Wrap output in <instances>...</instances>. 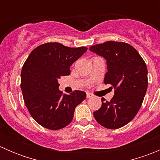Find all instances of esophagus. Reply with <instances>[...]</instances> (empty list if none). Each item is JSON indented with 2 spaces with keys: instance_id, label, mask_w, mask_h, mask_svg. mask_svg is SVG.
<instances>
[{
  "instance_id": "1",
  "label": "esophagus",
  "mask_w": 160,
  "mask_h": 160,
  "mask_svg": "<svg viewBox=\"0 0 160 160\" xmlns=\"http://www.w3.org/2000/svg\"><path fill=\"white\" fill-rule=\"evenodd\" d=\"M93 97V94L90 93H87V98H92Z\"/></svg>"
}]
</instances>
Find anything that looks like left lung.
I'll return each instance as SVG.
<instances>
[{
    "instance_id": "left-lung-1",
    "label": "left lung",
    "mask_w": 160,
    "mask_h": 160,
    "mask_svg": "<svg viewBox=\"0 0 160 160\" xmlns=\"http://www.w3.org/2000/svg\"><path fill=\"white\" fill-rule=\"evenodd\" d=\"M90 50L107 60L104 83L115 89L110 101L101 98L102 105L93 116L104 128H122L135 118L144 100L148 88L146 62L133 46L123 42L108 41Z\"/></svg>"
}]
</instances>
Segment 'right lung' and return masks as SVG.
<instances>
[{
	"mask_svg": "<svg viewBox=\"0 0 160 160\" xmlns=\"http://www.w3.org/2000/svg\"><path fill=\"white\" fill-rule=\"evenodd\" d=\"M87 50L47 42L32 50L24 63L21 88L25 104L34 120L44 128L59 130L67 126L76 107L86 98L81 90L63 93L58 80L70 75V66Z\"/></svg>",
	"mask_w": 160,
	"mask_h": 160,
	"instance_id": "obj_1",
	"label": "right lung"
}]
</instances>
